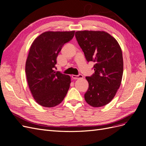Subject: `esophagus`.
<instances>
[{
  "label": "esophagus",
  "mask_w": 146,
  "mask_h": 146,
  "mask_svg": "<svg viewBox=\"0 0 146 146\" xmlns=\"http://www.w3.org/2000/svg\"><path fill=\"white\" fill-rule=\"evenodd\" d=\"M83 76H82V74H79L76 76V75H72V78L74 79V80H77V79H79V78H83Z\"/></svg>",
  "instance_id": "esophagus-1"
}]
</instances>
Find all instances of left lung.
<instances>
[{
    "label": "left lung",
    "instance_id": "8db88e82",
    "mask_svg": "<svg viewBox=\"0 0 146 146\" xmlns=\"http://www.w3.org/2000/svg\"><path fill=\"white\" fill-rule=\"evenodd\" d=\"M78 44L88 62L93 61L94 73L86 77L89 87L86 102L93 107L108 104L115 96L123 74V57L115 38L104 31H78Z\"/></svg>",
    "mask_w": 146,
    "mask_h": 146
}]
</instances>
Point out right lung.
<instances>
[{
  "label": "right lung",
  "mask_w": 146,
  "mask_h": 146,
  "mask_svg": "<svg viewBox=\"0 0 146 146\" xmlns=\"http://www.w3.org/2000/svg\"><path fill=\"white\" fill-rule=\"evenodd\" d=\"M74 33L75 31L46 32L30 47L25 63L26 77L34 99L42 107H55L67 94L70 77L54 68L59 52Z\"/></svg>",
  "instance_id": "obj_1"
}]
</instances>
